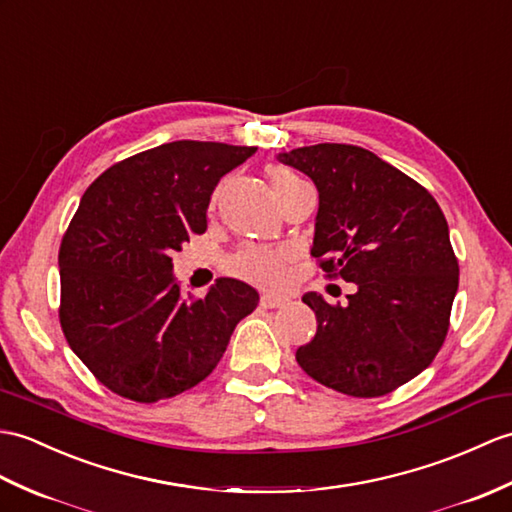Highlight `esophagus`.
I'll return each instance as SVG.
<instances>
[{
    "instance_id": "obj_1",
    "label": "esophagus",
    "mask_w": 512,
    "mask_h": 512,
    "mask_svg": "<svg viewBox=\"0 0 512 512\" xmlns=\"http://www.w3.org/2000/svg\"><path fill=\"white\" fill-rule=\"evenodd\" d=\"M285 301H288L285 296H277V294H261V299H259V303L268 307V310H275V307L285 305Z\"/></svg>"
}]
</instances>
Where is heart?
<instances>
[{
  "label": "heart",
  "instance_id": "1",
  "mask_svg": "<svg viewBox=\"0 0 512 512\" xmlns=\"http://www.w3.org/2000/svg\"><path fill=\"white\" fill-rule=\"evenodd\" d=\"M268 178L275 194L288 185L301 181L299 176L292 174L290 170L279 168V165L268 170ZM285 266H288V255L281 251H270V248H244L233 259L235 275L259 285H268V288H275V285H281L285 281V277H288Z\"/></svg>",
  "mask_w": 512,
  "mask_h": 512
}]
</instances>
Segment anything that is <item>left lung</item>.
Wrapping results in <instances>:
<instances>
[{"label":"left lung","instance_id":"obj_1","mask_svg":"<svg viewBox=\"0 0 512 512\" xmlns=\"http://www.w3.org/2000/svg\"><path fill=\"white\" fill-rule=\"evenodd\" d=\"M318 189L312 255L355 285L344 305L303 294L316 336L296 362L323 386L382 397L432 364L449 329L458 259L438 202L371 150L318 144L279 152Z\"/></svg>","mask_w":512,"mask_h":512}]
</instances>
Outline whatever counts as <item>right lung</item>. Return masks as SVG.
Masks as SVG:
<instances>
[{
	"mask_svg": "<svg viewBox=\"0 0 512 512\" xmlns=\"http://www.w3.org/2000/svg\"><path fill=\"white\" fill-rule=\"evenodd\" d=\"M255 152L172 141L115 163L82 196L58 253L61 327L120 397L152 403L196 386L257 307V290L229 277L185 296L172 264L189 235L205 233L220 178Z\"/></svg>",
	"mask_w": 512,
	"mask_h": 512,
	"instance_id": "1",
	"label": "right lung"
}]
</instances>
